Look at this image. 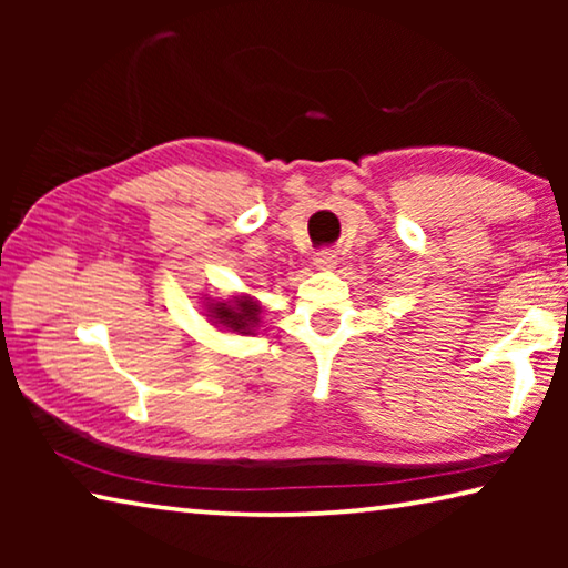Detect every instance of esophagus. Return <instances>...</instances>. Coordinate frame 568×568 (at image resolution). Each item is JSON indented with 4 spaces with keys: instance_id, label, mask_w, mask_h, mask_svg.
Returning <instances> with one entry per match:
<instances>
[{
    "instance_id": "34e87169",
    "label": "esophagus",
    "mask_w": 568,
    "mask_h": 568,
    "mask_svg": "<svg viewBox=\"0 0 568 568\" xmlns=\"http://www.w3.org/2000/svg\"><path fill=\"white\" fill-rule=\"evenodd\" d=\"M313 263L318 271H331V267H335V263H338V257H335L333 250H321V253H315Z\"/></svg>"
}]
</instances>
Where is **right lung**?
<instances>
[{
  "mask_svg": "<svg viewBox=\"0 0 568 568\" xmlns=\"http://www.w3.org/2000/svg\"><path fill=\"white\" fill-rule=\"evenodd\" d=\"M205 307L210 323L237 335L253 333L255 325L261 323V303L253 301L250 295H237L230 297V301H210Z\"/></svg>",
  "mask_w": 568,
  "mask_h": 568,
  "instance_id": "add662e5",
  "label": "right lung"
}]
</instances>
